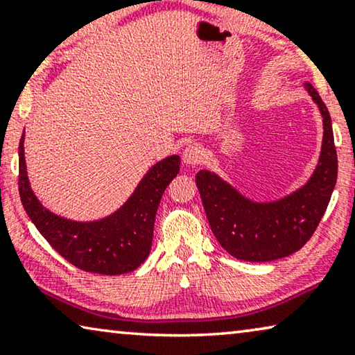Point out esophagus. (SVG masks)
Here are the masks:
<instances>
[{
	"label": "esophagus",
	"instance_id": "1",
	"mask_svg": "<svg viewBox=\"0 0 355 355\" xmlns=\"http://www.w3.org/2000/svg\"><path fill=\"white\" fill-rule=\"evenodd\" d=\"M204 159V148L201 144L193 143L189 146L184 148L183 151V162L189 164V166H196V164H201Z\"/></svg>",
	"mask_w": 355,
	"mask_h": 355
}]
</instances>
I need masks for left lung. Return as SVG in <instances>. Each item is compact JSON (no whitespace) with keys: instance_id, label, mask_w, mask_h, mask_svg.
<instances>
[{"instance_id":"obj_1","label":"left lung","mask_w":355,"mask_h":355,"mask_svg":"<svg viewBox=\"0 0 355 355\" xmlns=\"http://www.w3.org/2000/svg\"><path fill=\"white\" fill-rule=\"evenodd\" d=\"M306 88L320 107L323 144L315 172L302 188L279 201L259 204L243 198L216 173L201 171L196 175L209 225L220 246L239 261L268 262L299 251L328 207L338 178L331 117L315 88L311 83Z\"/></svg>"}]
</instances>
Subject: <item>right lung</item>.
Segmentation results:
<instances>
[{
    "label": "right lung",
    "instance_id": "add662e5",
    "mask_svg": "<svg viewBox=\"0 0 355 355\" xmlns=\"http://www.w3.org/2000/svg\"><path fill=\"white\" fill-rule=\"evenodd\" d=\"M178 171V156L164 159L146 173L116 214L98 222L80 223L54 216L38 202L27 178L24 135L19 143V194L30 220L67 262L99 275L128 273L146 261L159 202Z\"/></svg>",
    "mask_w": 355,
    "mask_h": 355
}]
</instances>
